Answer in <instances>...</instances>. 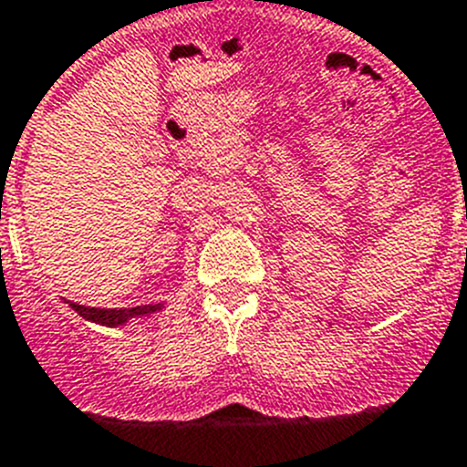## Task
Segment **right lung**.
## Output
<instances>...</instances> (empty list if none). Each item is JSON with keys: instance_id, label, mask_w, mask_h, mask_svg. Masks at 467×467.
Wrapping results in <instances>:
<instances>
[{"instance_id": "add662e5", "label": "right lung", "mask_w": 467, "mask_h": 467, "mask_svg": "<svg viewBox=\"0 0 467 467\" xmlns=\"http://www.w3.org/2000/svg\"><path fill=\"white\" fill-rule=\"evenodd\" d=\"M69 306L78 317H83L86 321L99 323V326H123L128 323L130 318L137 317H149V314L158 312L161 305H144V306H130V309H98V306H86V305H77V302H69Z\"/></svg>"}]
</instances>
